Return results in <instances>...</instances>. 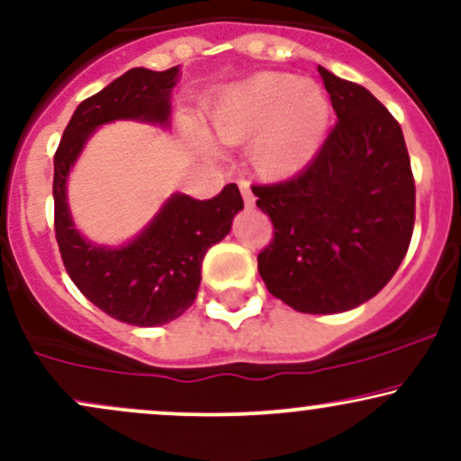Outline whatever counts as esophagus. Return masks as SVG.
Masks as SVG:
<instances>
[{"label":"esophagus","instance_id":"esophagus-1","mask_svg":"<svg viewBox=\"0 0 461 461\" xmlns=\"http://www.w3.org/2000/svg\"><path fill=\"white\" fill-rule=\"evenodd\" d=\"M238 188H240V193H242V199H245V205L247 208H251L253 205V193H251V188H249V182H245V179H240V182H238Z\"/></svg>","mask_w":461,"mask_h":461}]
</instances>
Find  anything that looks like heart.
<instances>
[{
  "instance_id": "b5f03b06",
  "label": "heart",
  "mask_w": 461,
  "mask_h": 461,
  "mask_svg": "<svg viewBox=\"0 0 461 461\" xmlns=\"http://www.w3.org/2000/svg\"><path fill=\"white\" fill-rule=\"evenodd\" d=\"M331 104L312 79L258 73L227 86L210 108V123L227 145L250 140L251 164L264 177L303 171L330 128Z\"/></svg>"
}]
</instances>
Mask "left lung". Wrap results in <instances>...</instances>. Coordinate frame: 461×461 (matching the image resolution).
I'll return each mask as SVG.
<instances>
[{
  "instance_id": "1",
  "label": "left lung",
  "mask_w": 461,
  "mask_h": 461,
  "mask_svg": "<svg viewBox=\"0 0 461 461\" xmlns=\"http://www.w3.org/2000/svg\"><path fill=\"white\" fill-rule=\"evenodd\" d=\"M319 73L338 123L303 171L251 186L275 227L258 271L293 310L338 314L373 299L403 262L416 186L388 108L359 84Z\"/></svg>"
}]
</instances>
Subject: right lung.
Masks as SVG:
<instances>
[{"instance_id": "right-lung-1", "label": "right lung", "mask_w": 461, "mask_h": 461, "mask_svg": "<svg viewBox=\"0 0 461 461\" xmlns=\"http://www.w3.org/2000/svg\"><path fill=\"white\" fill-rule=\"evenodd\" d=\"M179 67L167 71L130 68L104 91L84 99L65 128L54 156V227L62 262L79 293L113 319L136 327L176 321L193 305L208 249L230 234L242 210L236 184L212 199L171 194L160 212L123 247L88 242L73 225L67 177L99 125L119 119L168 125L171 88Z\"/></svg>"}]
</instances>
